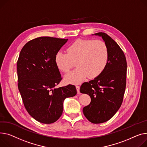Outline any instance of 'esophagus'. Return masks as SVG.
I'll list each match as a JSON object with an SVG mask.
<instances>
[{
    "label": "esophagus",
    "mask_w": 147,
    "mask_h": 147,
    "mask_svg": "<svg viewBox=\"0 0 147 147\" xmlns=\"http://www.w3.org/2000/svg\"><path fill=\"white\" fill-rule=\"evenodd\" d=\"M76 89H77V93H80V86H76Z\"/></svg>",
    "instance_id": "obj_1"
}]
</instances>
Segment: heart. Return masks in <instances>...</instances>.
Wrapping results in <instances>:
<instances>
[{
	"label": "heart",
	"instance_id": "b5f03b06",
	"mask_svg": "<svg viewBox=\"0 0 147 147\" xmlns=\"http://www.w3.org/2000/svg\"><path fill=\"white\" fill-rule=\"evenodd\" d=\"M109 53L106 44L102 40L79 39L67 48V53L58 51L55 55L57 67L68 73L76 62V70L65 76V80L71 84H79L87 78L99 76L109 61Z\"/></svg>",
	"mask_w": 147,
	"mask_h": 147
}]
</instances>
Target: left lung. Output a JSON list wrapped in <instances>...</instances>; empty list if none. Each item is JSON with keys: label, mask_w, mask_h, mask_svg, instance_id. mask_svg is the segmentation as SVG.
I'll use <instances>...</instances> for the list:
<instances>
[{"label": "left lung", "mask_w": 147, "mask_h": 147, "mask_svg": "<svg viewBox=\"0 0 147 147\" xmlns=\"http://www.w3.org/2000/svg\"><path fill=\"white\" fill-rule=\"evenodd\" d=\"M95 35L102 36L108 47L109 61L99 76L82 84L80 91L91 98L90 104L83 109L84 115L90 122L100 123L112 118L122 103L127 63L122 50L111 37L104 32Z\"/></svg>", "instance_id": "1"}]
</instances>
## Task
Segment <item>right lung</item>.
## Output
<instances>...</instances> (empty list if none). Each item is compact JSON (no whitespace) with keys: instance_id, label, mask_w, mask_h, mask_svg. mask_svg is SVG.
<instances>
[{"instance_id":"right-lung-1","label":"right lung","mask_w":147,"mask_h":147,"mask_svg":"<svg viewBox=\"0 0 147 147\" xmlns=\"http://www.w3.org/2000/svg\"><path fill=\"white\" fill-rule=\"evenodd\" d=\"M68 39L36 38L21 50L17 61L18 89L26 110L39 122L50 124L60 118L63 102L77 94L72 84L55 87L62 80L55 55Z\"/></svg>"}]
</instances>
